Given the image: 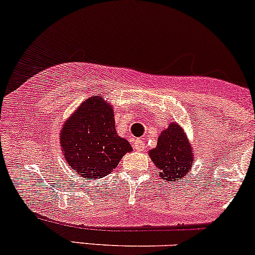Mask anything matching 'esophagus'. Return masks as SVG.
Returning <instances> with one entry per match:
<instances>
[{"label":"esophagus","instance_id":"obj_1","mask_svg":"<svg viewBox=\"0 0 255 255\" xmlns=\"http://www.w3.org/2000/svg\"><path fill=\"white\" fill-rule=\"evenodd\" d=\"M145 148H146L145 141L142 139L134 140V149H136V151H143Z\"/></svg>","mask_w":255,"mask_h":255}]
</instances>
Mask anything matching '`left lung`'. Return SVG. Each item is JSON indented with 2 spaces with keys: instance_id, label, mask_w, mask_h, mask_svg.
<instances>
[{
  "instance_id": "obj_1",
  "label": "left lung",
  "mask_w": 255,
  "mask_h": 255,
  "mask_svg": "<svg viewBox=\"0 0 255 255\" xmlns=\"http://www.w3.org/2000/svg\"><path fill=\"white\" fill-rule=\"evenodd\" d=\"M155 166L160 168V177L165 182L172 183L183 179L191 170L194 154L192 147L186 139L183 128L171 122L161 131L155 148L148 152Z\"/></svg>"
}]
</instances>
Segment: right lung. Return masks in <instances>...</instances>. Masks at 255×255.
Returning a JSON list of instances; mask_svg holds the SVG:
<instances>
[{"label":"right lung","mask_w":255,"mask_h":255,"mask_svg":"<svg viewBox=\"0 0 255 255\" xmlns=\"http://www.w3.org/2000/svg\"><path fill=\"white\" fill-rule=\"evenodd\" d=\"M59 139L67 164L88 180L108 176L133 149L118 135L112 104L101 96L78 107L61 128Z\"/></svg>","instance_id":"add662e5"}]
</instances>
